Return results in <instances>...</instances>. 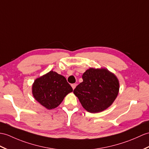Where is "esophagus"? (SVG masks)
Masks as SVG:
<instances>
[{
  "instance_id": "34e87169",
  "label": "esophagus",
  "mask_w": 149,
  "mask_h": 149,
  "mask_svg": "<svg viewBox=\"0 0 149 149\" xmlns=\"http://www.w3.org/2000/svg\"><path fill=\"white\" fill-rule=\"evenodd\" d=\"M71 86H72V89H74L75 88V87H76V86H77V84H72Z\"/></svg>"
}]
</instances>
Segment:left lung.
<instances>
[{
    "mask_svg": "<svg viewBox=\"0 0 149 149\" xmlns=\"http://www.w3.org/2000/svg\"><path fill=\"white\" fill-rule=\"evenodd\" d=\"M83 81L74 90L83 108L91 113L102 112L111 105L119 90L116 76L106 68H90L82 75Z\"/></svg>",
    "mask_w": 149,
    "mask_h": 149,
    "instance_id": "obj_1",
    "label": "left lung"
}]
</instances>
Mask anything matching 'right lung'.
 <instances>
[{
  "mask_svg": "<svg viewBox=\"0 0 149 149\" xmlns=\"http://www.w3.org/2000/svg\"><path fill=\"white\" fill-rule=\"evenodd\" d=\"M72 91L64 76L52 70L36 79L32 85L34 98L49 110L57 107Z\"/></svg>",
  "mask_w": 149,
  "mask_h": 149,
  "instance_id": "right-lung-1",
  "label": "right lung"
}]
</instances>
